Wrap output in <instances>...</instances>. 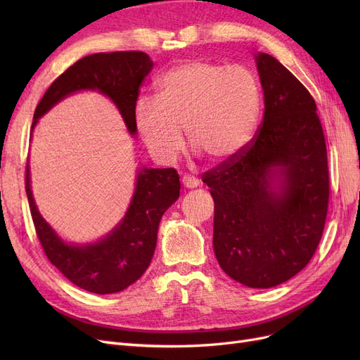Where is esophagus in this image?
<instances>
[{
    "instance_id": "1",
    "label": "esophagus",
    "mask_w": 360,
    "mask_h": 360,
    "mask_svg": "<svg viewBox=\"0 0 360 360\" xmlns=\"http://www.w3.org/2000/svg\"><path fill=\"white\" fill-rule=\"evenodd\" d=\"M181 183H183V186H184V188L192 189V188H197V186H198V184H200V180H198L197 177H193V176H183Z\"/></svg>"
}]
</instances>
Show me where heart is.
Instances as JSON below:
<instances>
[{"label": "heart", "instance_id": "b5f03b06", "mask_svg": "<svg viewBox=\"0 0 360 360\" xmlns=\"http://www.w3.org/2000/svg\"><path fill=\"white\" fill-rule=\"evenodd\" d=\"M261 111L257 75L240 64L191 60L169 69L158 82L156 99L139 97L135 124L144 144L162 163H172L189 143L224 162L252 141Z\"/></svg>", "mask_w": 360, "mask_h": 360}]
</instances>
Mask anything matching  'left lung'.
Instances as JSON below:
<instances>
[{
  "label": "left lung",
  "mask_w": 360,
  "mask_h": 360,
  "mask_svg": "<svg viewBox=\"0 0 360 360\" xmlns=\"http://www.w3.org/2000/svg\"><path fill=\"white\" fill-rule=\"evenodd\" d=\"M255 61L263 123L240 155L204 172L202 183L214 201L217 263L246 287L270 288L297 275L321 240L329 168L309 91L269 53Z\"/></svg>",
  "instance_id": "1"
}]
</instances>
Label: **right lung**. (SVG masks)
I'll return each instance as SVG.
<instances>
[{"instance_id": "1", "label": "right lung", "mask_w": 360, "mask_h": 360, "mask_svg": "<svg viewBox=\"0 0 360 360\" xmlns=\"http://www.w3.org/2000/svg\"><path fill=\"white\" fill-rule=\"evenodd\" d=\"M153 69L146 52H99L76 61L51 84L34 111L37 120L64 97L81 90H97L117 105L129 132L136 134L135 103L139 86ZM25 191L40 245L51 263L75 285L96 294L118 292L143 276L153 258L162 214L180 195L174 168H143L124 219L102 240L93 245L64 243L40 216L25 168Z\"/></svg>"}]
</instances>
